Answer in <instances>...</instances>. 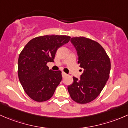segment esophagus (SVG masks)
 <instances>
[{"mask_svg":"<svg viewBox=\"0 0 128 128\" xmlns=\"http://www.w3.org/2000/svg\"><path fill=\"white\" fill-rule=\"evenodd\" d=\"M66 76H67V74L65 73V72H62V77H65Z\"/></svg>","mask_w":128,"mask_h":128,"instance_id":"obj_1","label":"esophagus"}]
</instances>
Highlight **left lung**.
Masks as SVG:
<instances>
[{
	"mask_svg": "<svg viewBox=\"0 0 128 128\" xmlns=\"http://www.w3.org/2000/svg\"><path fill=\"white\" fill-rule=\"evenodd\" d=\"M78 55V64L83 68L80 79L74 77L68 86L71 98L85 104L95 100L104 88L110 76V59L104 48L96 41L83 36L70 40Z\"/></svg>",
	"mask_w": 128,
	"mask_h": 128,
	"instance_id": "8db88e82",
	"label": "left lung"
}]
</instances>
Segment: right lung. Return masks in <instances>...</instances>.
Masks as SVG:
<instances>
[{
	"mask_svg": "<svg viewBox=\"0 0 128 128\" xmlns=\"http://www.w3.org/2000/svg\"><path fill=\"white\" fill-rule=\"evenodd\" d=\"M70 37L45 35L31 40L19 55L18 76L26 94L36 102L52 97L61 81L60 70L49 69L47 63L54 62L59 48L68 43Z\"/></svg>",
	"mask_w": 128,
	"mask_h": 128,
	"instance_id": "add662e5",
	"label": "right lung"
}]
</instances>
